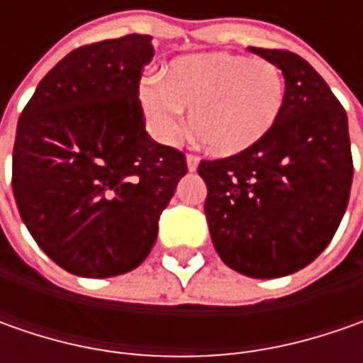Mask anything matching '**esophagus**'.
<instances>
[{"mask_svg": "<svg viewBox=\"0 0 363 363\" xmlns=\"http://www.w3.org/2000/svg\"><path fill=\"white\" fill-rule=\"evenodd\" d=\"M186 161H188L189 172H196V169H198V163H200V157H198V155H188Z\"/></svg>", "mask_w": 363, "mask_h": 363, "instance_id": "34e87169", "label": "esophagus"}]
</instances>
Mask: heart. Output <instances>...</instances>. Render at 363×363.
<instances>
[{"instance_id": "1", "label": "heart", "mask_w": 363, "mask_h": 363, "mask_svg": "<svg viewBox=\"0 0 363 363\" xmlns=\"http://www.w3.org/2000/svg\"><path fill=\"white\" fill-rule=\"evenodd\" d=\"M141 106L153 135L175 143L186 129L218 157H232L262 143L281 119L285 77L264 58L230 52L175 58L160 82L141 86Z\"/></svg>"}]
</instances>
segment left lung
Returning a JSON list of instances; mask_svg holds the SVG:
<instances>
[{"mask_svg": "<svg viewBox=\"0 0 363 363\" xmlns=\"http://www.w3.org/2000/svg\"><path fill=\"white\" fill-rule=\"evenodd\" d=\"M285 77V106L257 147L202 161L203 203L220 258L240 274L277 279L301 271L342 222L354 161L347 115L311 64L289 50L248 48Z\"/></svg>", "mask_w": 363, "mask_h": 363, "instance_id": "obj_1", "label": "left lung"}]
</instances>
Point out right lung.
I'll use <instances>...</instances> for the list:
<instances>
[{
	"instance_id": "right-lung-1",
	"label": "right lung",
	"mask_w": 363,
	"mask_h": 363,
	"mask_svg": "<svg viewBox=\"0 0 363 363\" xmlns=\"http://www.w3.org/2000/svg\"><path fill=\"white\" fill-rule=\"evenodd\" d=\"M155 50L129 34L72 50L21 111L11 188L23 224L64 271L137 269L188 174L186 155L145 131L139 80Z\"/></svg>"
}]
</instances>
